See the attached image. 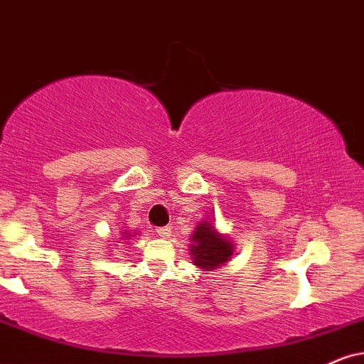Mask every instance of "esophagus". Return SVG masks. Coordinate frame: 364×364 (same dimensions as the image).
Segmentation results:
<instances>
[{
    "label": "esophagus",
    "instance_id": "obj_1",
    "mask_svg": "<svg viewBox=\"0 0 364 364\" xmlns=\"http://www.w3.org/2000/svg\"><path fill=\"white\" fill-rule=\"evenodd\" d=\"M156 233H158L161 238H169V237H171V228H169V227L156 228Z\"/></svg>",
    "mask_w": 364,
    "mask_h": 364
}]
</instances>
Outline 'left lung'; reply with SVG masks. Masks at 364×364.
<instances>
[{"label": "left lung", "mask_w": 364, "mask_h": 364, "mask_svg": "<svg viewBox=\"0 0 364 364\" xmlns=\"http://www.w3.org/2000/svg\"><path fill=\"white\" fill-rule=\"evenodd\" d=\"M191 255L193 264L201 267V269L213 270L218 265L225 264L233 254L232 242L227 238L218 235L216 230L211 227V223L203 222L200 223L191 237Z\"/></svg>", "instance_id": "8db88e82"}]
</instances>
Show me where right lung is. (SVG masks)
<instances>
[{"instance_id": "obj_1", "label": "right lung", "mask_w": 364, "mask_h": 364, "mask_svg": "<svg viewBox=\"0 0 364 364\" xmlns=\"http://www.w3.org/2000/svg\"><path fill=\"white\" fill-rule=\"evenodd\" d=\"M122 235H127V233H124V232H122Z\"/></svg>"}]
</instances>
